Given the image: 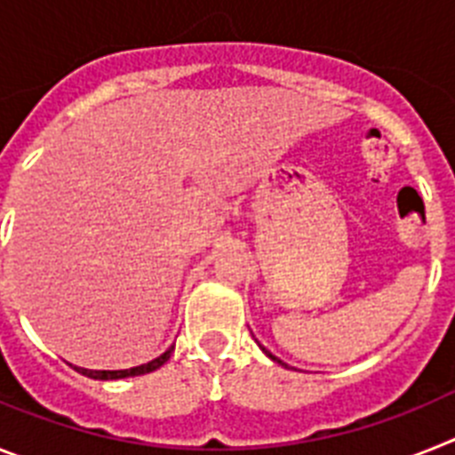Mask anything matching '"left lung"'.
<instances>
[{"label":"left lung","instance_id":"1","mask_svg":"<svg viewBox=\"0 0 455 455\" xmlns=\"http://www.w3.org/2000/svg\"><path fill=\"white\" fill-rule=\"evenodd\" d=\"M260 347H263V346H260ZM263 353H266V355H267V357H270V359H275V362H279V364H283L282 359H276V357H275V355H270V353H267L266 347H263ZM283 366H286V364H283Z\"/></svg>","mask_w":455,"mask_h":455}]
</instances>
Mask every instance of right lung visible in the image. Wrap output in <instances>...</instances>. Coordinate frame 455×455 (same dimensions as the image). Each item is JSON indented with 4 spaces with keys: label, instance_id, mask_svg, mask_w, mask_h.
I'll return each instance as SVG.
<instances>
[{
    "label": "right lung",
    "instance_id": "1",
    "mask_svg": "<svg viewBox=\"0 0 455 455\" xmlns=\"http://www.w3.org/2000/svg\"><path fill=\"white\" fill-rule=\"evenodd\" d=\"M173 353V346L169 347L167 353H162L160 357H156L153 362L148 364H141V366H134V369H125V371H91V369H80V366H75V371H80L82 375L86 378H93V380H121V378H132V375H144V373H151V371L160 369Z\"/></svg>",
    "mask_w": 455,
    "mask_h": 455
}]
</instances>
